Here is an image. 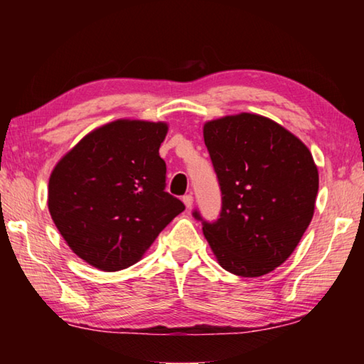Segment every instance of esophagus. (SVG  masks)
Here are the masks:
<instances>
[{
  "label": "esophagus",
  "mask_w": 364,
  "mask_h": 364,
  "mask_svg": "<svg viewBox=\"0 0 364 364\" xmlns=\"http://www.w3.org/2000/svg\"><path fill=\"white\" fill-rule=\"evenodd\" d=\"M183 202H184V205H186V208H191V207H193L194 197H193V196H191V194H186V196H183Z\"/></svg>",
  "instance_id": "esophagus-1"
}]
</instances>
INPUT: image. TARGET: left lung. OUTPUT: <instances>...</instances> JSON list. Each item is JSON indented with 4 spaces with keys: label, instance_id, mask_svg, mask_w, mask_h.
<instances>
[{
    "label": "left lung",
    "instance_id": "1",
    "mask_svg": "<svg viewBox=\"0 0 364 364\" xmlns=\"http://www.w3.org/2000/svg\"><path fill=\"white\" fill-rule=\"evenodd\" d=\"M204 141L221 191L215 221L193 217L218 263L257 278L284 263L315 212L318 168L311 152L273 120L255 114L207 122Z\"/></svg>",
    "mask_w": 364,
    "mask_h": 364
}]
</instances>
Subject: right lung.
<instances>
[{"instance_id": "obj_1", "label": "right lung", "mask_w": 364, "mask_h": 364, "mask_svg": "<svg viewBox=\"0 0 364 364\" xmlns=\"http://www.w3.org/2000/svg\"><path fill=\"white\" fill-rule=\"evenodd\" d=\"M165 123L117 120L86 134L54 167L49 213L69 247L95 268L132 267L184 210L165 191Z\"/></svg>"}]
</instances>
